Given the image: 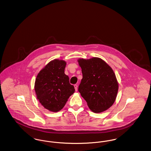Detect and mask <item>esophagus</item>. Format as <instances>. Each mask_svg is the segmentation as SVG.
I'll return each instance as SVG.
<instances>
[{
    "instance_id": "1",
    "label": "esophagus",
    "mask_w": 151,
    "mask_h": 151,
    "mask_svg": "<svg viewBox=\"0 0 151 151\" xmlns=\"http://www.w3.org/2000/svg\"><path fill=\"white\" fill-rule=\"evenodd\" d=\"M74 87H75V91H78V85H77V84H75V85H74Z\"/></svg>"
}]
</instances>
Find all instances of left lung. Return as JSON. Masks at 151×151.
<instances>
[{"label": "left lung", "instance_id": "1", "mask_svg": "<svg viewBox=\"0 0 151 151\" xmlns=\"http://www.w3.org/2000/svg\"><path fill=\"white\" fill-rule=\"evenodd\" d=\"M83 79L78 91L89 108L99 113L110 108L115 102L118 83L111 67L100 58L78 60Z\"/></svg>", "mask_w": 151, "mask_h": 151}]
</instances>
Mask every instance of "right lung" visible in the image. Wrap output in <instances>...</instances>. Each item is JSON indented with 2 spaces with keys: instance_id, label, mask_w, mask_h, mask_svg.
<instances>
[{
  "instance_id": "obj_1",
  "label": "right lung",
  "mask_w": 151,
  "mask_h": 151,
  "mask_svg": "<svg viewBox=\"0 0 151 151\" xmlns=\"http://www.w3.org/2000/svg\"><path fill=\"white\" fill-rule=\"evenodd\" d=\"M66 62L54 59L38 73L35 90L38 100L44 108L52 112L62 110L68 98L75 92L70 84L69 78L65 73Z\"/></svg>"
}]
</instances>
